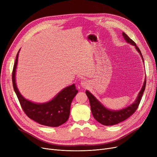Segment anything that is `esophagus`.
<instances>
[{"mask_svg": "<svg viewBox=\"0 0 157 157\" xmlns=\"http://www.w3.org/2000/svg\"><path fill=\"white\" fill-rule=\"evenodd\" d=\"M81 86L83 87V88H86L88 86V81L83 79V80H81Z\"/></svg>", "mask_w": 157, "mask_h": 157, "instance_id": "34e87169", "label": "esophagus"}]
</instances>
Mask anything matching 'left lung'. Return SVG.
I'll list each match as a JSON object with an SVG mask.
<instances>
[{
	"mask_svg": "<svg viewBox=\"0 0 157 157\" xmlns=\"http://www.w3.org/2000/svg\"><path fill=\"white\" fill-rule=\"evenodd\" d=\"M122 34L123 37H124L125 39L127 41V43H130L131 44L134 45L136 46L137 50L140 53V55H141V56L143 58V60H144L141 52L140 51L139 48L136 46V44L134 41L132 40L125 32H123ZM146 78L145 79L143 88H141V91H140L136 101L132 104L127 107V108L120 111H111L106 109L96 99V98L92 94H90V92H89L86 90V94L89 99L90 108H91L92 113L94 118L98 122H99L104 125H116L123 121L127 120L131 116V115H132L138 108L140 102H141V100L143 92L146 88Z\"/></svg>",
	"mask_w": 157,
	"mask_h": 157,
	"instance_id": "obj_1",
	"label": "left lung"
}]
</instances>
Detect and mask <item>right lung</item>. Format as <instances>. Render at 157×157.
Wrapping results in <instances>:
<instances>
[{"instance_id":"1","label":"right lung","mask_w":157,"mask_h":157,"mask_svg":"<svg viewBox=\"0 0 157 157\" xmlns=\"http://www.w3.org/2000/svg\"><path fill=\"white\" fill-rule=\"evenodd\" d=\"M20 51V50H19ZM18 53L14 64L12 81L14 92L24 113L27 116L39 123L48 127H59L67 121L70 114L71 104L78 90L74 84L65 88L53 100L44 104L32 102L20 94L15 82V72L18 62Z\"/></svg>"}]
</instances>
